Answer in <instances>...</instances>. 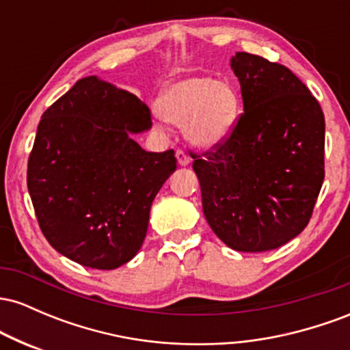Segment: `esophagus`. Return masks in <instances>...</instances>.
<instances>
[{
  "label": "esophagus",
  "mask_w": 350,
  "mask_h": 350,
  "mask_svg": "<svg viewBox=\"0 0 350 350\" xmlns=\"http://www.w3.org/2000/svg\"><path fill=\"white\" fill-rule=\"evenodd\" d=\"M176 158H178V164L179 166H189V164H191V158H189V156L186 154V151H183V150H178L176 151Z\"/></svg>",
  "instance_id": "obj_1"
}]
</instances>
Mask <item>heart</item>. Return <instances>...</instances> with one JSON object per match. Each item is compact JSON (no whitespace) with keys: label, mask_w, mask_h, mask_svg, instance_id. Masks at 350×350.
<instances>
[{"label":"heart","mask_w":350,"mask_h":350,"mask_svg":"<svg viewBox=\"0 0 350 350\" xmlns=\"http://www.w3.org/2000/svg\"><path fill=\"white\" fill-rule=\"evenodd\" d=\"M156 110L166 122L183 126L189 143L200 150H211L234 131L239 122L240 97L227 80L186 75L163 87Z\"/></svg>","instance_id":"heart-1"}]
</instances>
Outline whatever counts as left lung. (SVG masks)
Returning <instances> with one entry per match:
<instances>
[{
	"label": "left lung",
	"mask_w": 350,
	"mask_h": 350,
	"mask_svg": "<svg viewBox=\"0 0 350 350\" xmlns=\"http://www.w3.org/2000/svg\"><path fill=\"white\" fill-rule=\"evenodd\" d=\"M230 67L245 113L214 152L192 154V167L214 234L232 250L268 252L308 226L324 180L326 123L284 66L235 52Z\"/></svg>",
	"instance_id": "obj_1"
}]
</instances>
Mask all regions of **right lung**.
Listing matches in <instances>:
<instances>
[{"instance_id":"right-lung-1","label":"right lung","mask_w":350,"mask_h":350,"mask_svg":"<svg viewBox=\"0 0 350 350\" xmlns=\"http://www.w3.org/2000/svg\"><path fill=\"white\" fill-rule=\"evenodd\" d=\"M150 108L97 75L44 111L27 163V191L44 237L60 255L115 270L139 252L151 204L176 171L174 151L150 152L131 135Z\"/></svg>"}]
</instances>
